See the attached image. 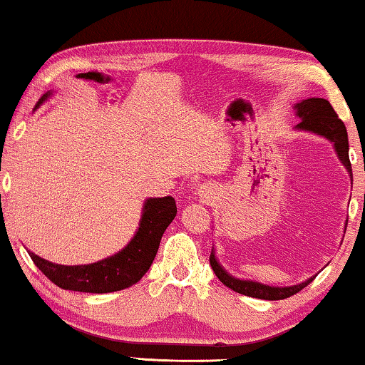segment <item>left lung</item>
Segmentation results:
<instances>
[{
	"label": "left lung",
	"mask_w": 365,
	"mask_h": 365,
	"mask_svg": "<svg viewBox=\"0 0 365 365\" xmlns=\"http://www.w3.org/2000/svg\"><path fill=\"white\" fill-rule=\"evenodd\" d=\"M297 115L301 118L297 128L299 130H308L313 133L323 135L324 138L331 140L334 143V148L337 151V156L342 161V165L346 166V170L349 171L352 178V168L349 161V141H347V131L346 126L342 123V120L337 117L334 108L331 107V103L324 98H308L297 105ZM347 225V224H346ZM210 267L222 283L227 288L234 289V292L245 294V297L258 298V299H284L293 297V294L299 293L301 289L313 282V278L306 279V282L294 284V287L287 288H278V287H267V284L257 283V282H244V279H237L230 277L224 268H222L217 260H215L214 252L210 253Z\"/></svg>",
	"instance_id": "1"
}]
</instances>
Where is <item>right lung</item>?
Masks as SVG:
<instances>
[{
	"mask_svg": "<svg viewBox=\"0 0 365 365\" xmlns=\"http://www.w3.org/2000/svg\"><path fill=\"white\" fill-rule=\"evenodd\" d=\"M47 93L38 102L42 103ZM176 200L168 197L148 199L143 207V215L138 232L133 240L117 255L105 258L91 265H57L47 262L36 253L29 252L34 265L62 289L82 293H112L120 292L138 283L143 274L150 270L155 260L161 237L176 217Z\"/></svg>",
	"mask_w": 365,
	"mask_h": 365,
	"instance_id": "obj_1",
	"label": "right lung"
}]
</instances>
